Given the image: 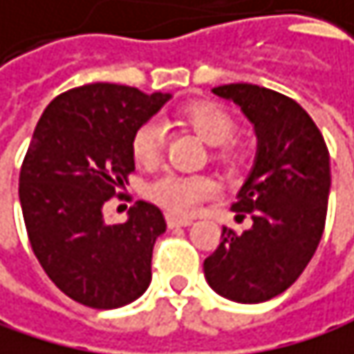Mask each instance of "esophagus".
<instances>
[{"instance_id":"esophagus-1","label":"esophagus","mask_w":354,"mask_h":354,"mask_svg":"<svg viewBox=\"0 0 354 354\" xmlns=\"http://www.w3.org/2000/svg\"><path fill=\"white\" fill-rule=\"evenodd\" d=\"M165 222H167V228H180V226H191L193 224V220L178 218V216H174V214H167L165 216Z\"/></svg>"}]
</instances>
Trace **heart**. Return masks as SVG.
<instances>
[{"label":"heart","instance_id":"obj_1","mask_svg":"<svg viewBox=\"0 0 354 354\" xmlns=\"http://www.w3.org/2000/svg\"><path fill=\"white\" fill-rule=\"evenodd\" d=\"M180 122L191 128L203 142L212 147H220L218 157L226 163H241L247 157L245 147L230 142L236 132L234 118L218 103L212 101H195L180 109ZM132 157L140 165H155L161 157L163 149V128L149 120L136 128L132 134ZM218 187L203 174H176L167 171L153 180L147 189V197L157 205L165 207L169 214L189 216L193 214L203 201L216 195Z\"/></svg>","mask_w":354,"mask_h":354}]
</instances>
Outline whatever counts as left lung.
<instances>
[{"mask_svg":"<svg viewBox=\"0 0 354 354\" xmlns=\"http://www.w3.org/2000/svg\"><path fill=\"white\" fill-rule=\"evenodd\" d=\"M214 95L236 103L255 128V163L232 205L253 226L241 234L224 228L203 272L220 297L263 303L297 282L322 241L330 153L311 115L290 97L247 82L216 86Z\"/></svg>","mask_w":354,"mask_h":354,"instance_id":"8db88e82","label":"left lung"}]
</instances>
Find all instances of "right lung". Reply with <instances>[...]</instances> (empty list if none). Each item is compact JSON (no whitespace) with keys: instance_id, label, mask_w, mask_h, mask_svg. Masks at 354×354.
<instances>
[{"instance_id":"obj_1","label":"right lung","mask_w":354,"mask_h":354,"mask_svg":"<svg viewBox=\"0 0 354 354\" xmlns=\"http://www.w3.org/2000/svg\"><path fill=\"white\" fill-rule=\"evenodd\" d=\"M169 97L95 82L57 95L37 122L20 169L22 216L41 268L80 305L118 309L149 288L163 214L136 201L124 224H105L103 205L134 169L132 134Z\"/></svg>"}]
</instances>
